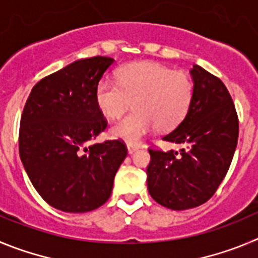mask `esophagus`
Segmentation results:
<instances>
[{
	"label": "esophagus",
	"instance_id": "esophagus-1",
	"mask_svg": "<svg viewBox=\"0 0 258 258\" xmlns=\"http://www.w3.org/2000/svg\"><path fill=\"white\" fill-rule=\"evenodd\" d=\"M140 146L138 144H127V150H128V154H134L136 150L139 149Z\"/></svg>",
	"mask_w": 258,
	"mask_h": 258
}]
</instances>
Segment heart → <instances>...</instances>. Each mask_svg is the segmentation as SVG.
Returning a JSON list of instances; mask_svg holds the SVG:
<instances>
[{
    "label": "heart",
    "mask_w": 258,
    "mask_h": 258,
    "mask_svg": "<svg viewBox=\"0 0 258 258\" xmlns=\"http://www.w3.org/2000/svg\"><path fill=\"white\" fill-rule=\"evenodd\" d=\"M194 94L187 74L152 61L134 62L118 73V82L103 78L95 91L96 105L114 119L130 105L135 110L110 128V136L128 144L139 143L158 126L169 130L184 119Z\"/></svg>",
    "instance_id": "heart-1"
}]
</instances>
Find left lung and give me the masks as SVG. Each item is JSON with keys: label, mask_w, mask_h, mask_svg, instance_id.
Segmentation results:
<instances>
[{"label": "left lung", "mask_w": 258, "mask_h": 258, "mask_svg": "<svg viewBox=\"0 0 258 258\" xmlns=\"http://www.w3.org/2000/svg\"><path fill=\"white\" fill-rule=\"evenodd\" d=\"M194 94L185 118L163 140L180 152L149 150L148 190L163 207L189 210L206 203L226 176L238 143L233 99L220 78L199 66L190 69Z\"/></svg>", "instance_id": "8db88e82"}]
</instances>
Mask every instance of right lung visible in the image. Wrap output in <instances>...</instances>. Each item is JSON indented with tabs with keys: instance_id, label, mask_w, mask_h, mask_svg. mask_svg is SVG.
Segmentation results:
<instances>
[{
	"instance_id": "1",
	"label": "right lung",
	"mask_w": 258,
	"mask_h": 258,
	"mask_svg": "<svg viewBox=\"0 0 258 258\" xmlns=\"http://www.w3.org/2000/svg\"><path fill=\"white\" fill-rule=\"evenodd\" d=\"M112 57L73 61L39 81L20 119L19 154L32 185L50 206L83 213L103 206L127 155L122 141L90 144L106 120L95 91Z\"/></svg>"
}]
</instances>
